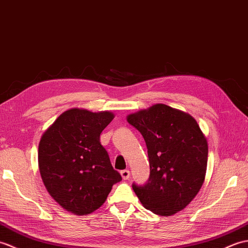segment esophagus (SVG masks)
<instances>
[{"label":"esophagus","instance_id":"obj_1","mask_svg":"<svg viewBox=\"0 0 248 248\" xmlns=\"http://www.w3.org/2000/svg\"><path fill=\"white\" fill-rule=\"evenodd\" d=\"M121 176H122V178L124 180H127L130 177V172L128 170H121Z\"/></svg>","mask_w":248,"mask_h":248}]
</instances>
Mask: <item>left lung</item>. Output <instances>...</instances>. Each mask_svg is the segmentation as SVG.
Listing matches in <instances>:
<instances>
[{
	"label": "left lung",
	"instance_id": "obj_1",
	"mask_svg": "<svg viewBox=\"0 0 248 248\" xmlns=\"http://www.w3.org/2000/svg\"><path fill=\"white\" fill-rule=\"evenodd\" d=\"M145 140L151 175L144 186L133 185L148 210L162 217L183 210L205 181L208 142L196 120L164 104L127 115Z\"/></svg>",
	"mask_w": 248,
	"mask_h": 248
}]
</instances>
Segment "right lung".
<instances>
[{
  "label": "right lung",
  "mask_w": 248,
  "mask_h": 248,
  "mask_svg": "<svg viewBox=\"0 0 248 248\" xmlns=\"http://www.w3.org/2000/svg\"><path fill=\"white\" fill-rule=\"evenodd\" d=\"M114 114L72 108L62 112L42 134L38 166L55 202L76 216L100 208L114 184L122 179L100 142Z\"/></svg>",
  "instance_id": "add662e5"
}]
</instances>
